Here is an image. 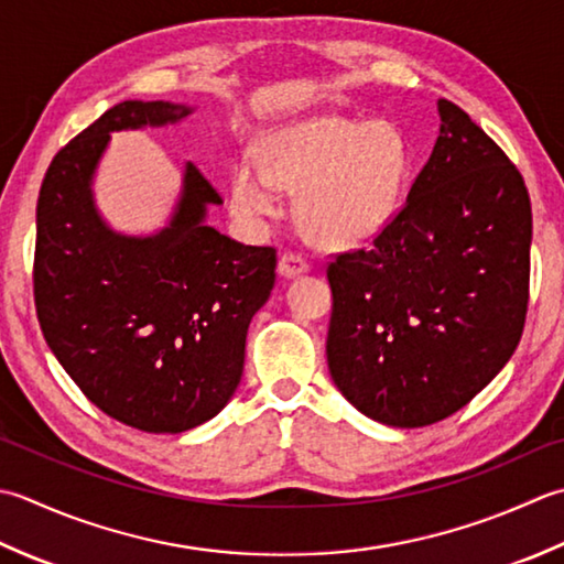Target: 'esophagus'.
Wrapping results in <instances>:
<instances>
[{
  "label": "esophagus",
  "mask_w": 564,
  "mask_h": 564,
  "mask_svg": "<svg viewBox=\"0 0 564 564\" xmlns=\"http://www.w3.org/2000/svg\"><path fill=\"white\" fill-rule=\"evenodd\" d=\"M308 272V260L299 252H282L280 258V274L282 278H299V274Z\"/></svg>",
  "instance_id": "obj_1"
}]
</instances>
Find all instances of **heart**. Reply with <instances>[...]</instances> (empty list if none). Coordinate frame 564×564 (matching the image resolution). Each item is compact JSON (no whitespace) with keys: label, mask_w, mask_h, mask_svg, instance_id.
Instances as JSON below:
<instances>
[{"label":"heart","mask_w":564,"mask_h":564,"mask_svg":"<svg viewBox=\"0 0 564 564\" xmlns=\"http://www.w3.org/2000/svg\"><path fill=\"white\" fill-rule=\"evenodd\" d=\"M406 177L404 138L387 121L318 117L268 133L260 165L231 170L228 197L246 221L280 212V189L299 192L296 221L321 248L370 243L392 221Z\"/></svg>","instance_id":"b5f03b06"}]
</instances>
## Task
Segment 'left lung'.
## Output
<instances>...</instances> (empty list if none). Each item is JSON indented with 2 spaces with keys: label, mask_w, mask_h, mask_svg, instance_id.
<instances>
[{
  "label": "left lung",
  "mask_w": 564,
  "mask_h": 564,
  "mask_svg": "<svg viewBox=\"0 0 564 564\" xmlns=\"http://www.w3.org/2000/svg\"><path fill=\"white\" fill-rule=\"evenodd\" d=\"M404 206L370 248L328 262L333 382L379 423L421 429L475 399L519 346L531 197L507 153L457 105Z\"/></svg>",
  "instance_id": "left-lung-1"
}]
</instances>
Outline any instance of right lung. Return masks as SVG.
<instances>
[{
	"label": "right lung",
	"instance_id": "add662e5",
	"mask_svg": "<svg viewBox=\"0 0 564 564\" xmlns=\"http://www.w3.org/2000/svg\"><path fill=\"white\" fill-rule=\"evenodd\" d=\"M189 113L172 101L111 107L57 151L36 206L33 296L45 343L91 404L145 433L189 431L228 404L278 265L274 248L204 224L206 206L224 199L192 163L163 231L123 236L99 216L91 177L109 133Z\"/></svg>",
	"mask_w": 564,
	"mask_h": 564
}]
</instances>
